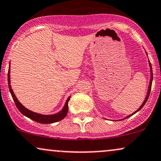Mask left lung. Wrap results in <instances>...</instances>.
Segmentation results:
<instances>
[{"label":"left lung","instance_id":"1","mask_svg":"<svg viewBox=\"0 0 161 161\" xmlns=\"http://www.w3.org/2000/svg\"><path fill=\"white\" fill-rule=\"evenodd\" d=\"M147 54V53H146ZM148 63H149V67H150V72H151V79H150V83H149V86H148V93H147V95H146V97L145 98V100H144V102L143 103V104L141 105V106H140L139 108H138L137 111H135V112H134L133 114H131V115H129V116H128L127 117H125V119H126V118H128V117H131V115H133V114H136L137 112V111H139L140 109L142 108H143V106H144V105H145V103H146V101H147V99H148V96H149V93H150V91H151V87H152V80H153V74H152V65H151V63H150V62L149 61H148Z\"/></svg>","mask_w":161,"mask_h":161}]
</instances>
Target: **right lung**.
Listing matches in <instances>:
<instances>
[{
    "label": "right lung",
    "instance_id": "add662e5",
    "mask_svg": "<svg viewBox=\"0 0 161 161\" xmlns=\"http://www.w3.org/2000/svg\"><path fill=\"white\" fill-rule=\"evenodd\" d=\"M9 69L10 68H9V71H8V85H9V91H10V93H11V95H12V97H13L14 102H15L16 107H17V108L19 110L20 112H21V114H23L24 116H26V117L32 119V120L37 122V123H43V124H49V123H56V122L62 120V119H63L64 117H66L67 114H68V102H69V100H70V97H69L68 99H67L65 104H64L63 108L59 112H58L57 114H51V115L40 114L33 112V111H30V110H28L27 108H26L24 107V105L18 100V99L16 98L15 95L14 94V92L13 91V89H12L11 85H10V70H9Z\"/></svg>",
    "mask_w": 161,
    "mask_h": 161
}]
</instances>
